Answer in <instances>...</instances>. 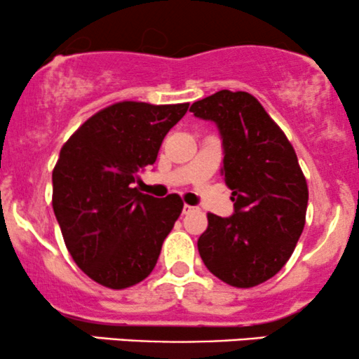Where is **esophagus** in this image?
Masks as SVG:
<instances>
[{
  "mask_svg": "<svg viewBox=\"0 0 359 359\" xmlns=\"http://www.w3.org/2000/svg\"><path fill=\"white\" fill-rule=\"evenodd\" d=\"M196 211V208H194V205H187V204H184V208H182V214H189V212H194Z\"/></svg>",
  "mask_w": 359,
  "mask_h": 359,
  "instance_id": "34e87169",
  "label": "esophagus"
}]
</instances>
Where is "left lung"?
<instances>
[{
  "mask_svg": "<svg viewBox=\"0 0 359 359\" xmlns=\"http://www.w3.org/2000/svg\"><path fill=\"white\" fill-rule=\"evenodd\" d=\"M189 111L217 126L221 175L234 203L229 217L208 214V229L197 241L201 258L229 285H259L282 270L306 224L309 191L297 155L248 93L222 89Z\"/></svg>",
  "mask_w": 359,
  "mask_h": 359,
  "instance_id": "obj_1",
  "label": "left lung"
}]
</instances>
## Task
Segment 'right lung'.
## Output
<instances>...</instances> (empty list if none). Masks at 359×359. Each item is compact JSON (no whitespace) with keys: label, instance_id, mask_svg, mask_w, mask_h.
Wrapping results in <instances>:
<instances>
[{"label":"right lung","instance_id":"1","mask_svg":"<svg viewBox=\"0 0 359 359\" xmlns=\"http://www.w3.org/2000/svg\"><path fill=\"white\" fill-rule=\"evenodd\" d=\"M185 104L123 101L89 118L60 150L53 168L52 205L77 266L101 285L126 288L155 269L163 240L184 203L156 199L135 179L154 165Z\"/></svg>","mask_w":359,"mask_h":359}]
</instances>
